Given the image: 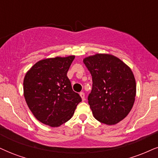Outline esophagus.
I'll use <instances>...</instances> for the list:
<instances>
[{
	"mask_svg": "<svg viewBox=\"0 0 158 158\" xmlns=\"http://www.w3.org/2000/svg\"><path fill=\"white\" fill-rule=\"evenodd\" d=\"M80 96L81 97V99H82L83 101L85 100V94L83 92H81L80 93Z\"/></svg>",
	"mask_w": 158,
	"mask_h": 158,
	"instance_id": "obj_1",
	"label": "esophagus"
}]
</instances>
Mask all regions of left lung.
Instances as JSON below:
<instances>
[{"label": "left lung", "instance_id": "1", "mask_svg": "<svg viewBox=\"0 0 158 158\" xmlns=\"http://www.w3.org/2000/svg\"><path fill=\"white\" fill-rule=\"evenodd\" d=\"M92 76V90L88 97L94 117L107 125H114L127 116L136 95V83L129 66L107 53L83 58Z\"/></svg>", "mask_w": 158, "mask_h": 158}]
</instances>
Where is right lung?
Returning a JSON list of instances; mask_svg holds the SVG:
<instances>
[{
    "label": "right lung",
    "instance_id": "obj_1",
    "mask_svg": "<svg viewBox=\"0 0 158 158\" xmlns=\"http://www.w3.org/2000/svg\"><path fill=\"white\" fill-rule=\"evenodd\" d=\"M75 56H56L33 65L23 80L25 102L34 117L52 127L69 120L81 97L72 89L67 74Z\"/></svg>",
    "mask_w": 158,
    "mask_h": 158
}]
</instances>
